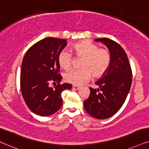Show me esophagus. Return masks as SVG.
<instances>
[{"label":"esophagus","instance_id":"obj_1","mask_svg":"<svg viewBox=\"0 0 149 149\" xmlns=\"http://www.w3.org/2000/svg\"><path fill=\"white\" fill-rule=\"evenodd\" d=\"M72 88H73V89H74V90H79L80 89V86H76V85H73V86H72Z\"/></svg>","mask_w":149,"mask_h":149}]
</instances>
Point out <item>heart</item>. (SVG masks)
Segmentation results:
<instances>
[{"label":"heart","instance_id":"heart-1","mask_svg":"<svg viewBox=\"0 0 149 149\" xmlns=\"http://www.w3.org/2000/svg\"><path fill=\"white\" fill-rule=\"evenodd\" d=\"M76 57L82 58L80 69H72L65 75L67 82L74 85H82L91 78L102 76L106 72L110 64V54L104 49H99L98 46L89 41H82L73 47ZM72 54L67 50H63L58 56V63L64 69L71 67Z\"/></svg>","mask_w":149,"mask_h":149}]
</instances>
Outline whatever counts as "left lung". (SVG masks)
I'll return each instance as SVG.
<instances>
[{
    "label": "left lung",
    "mask_w": 149,
    "mask_h": 149,
    "mask_svg": "<svg viewBox=\"0 0 149 149\" xmlns=\"http://www.w3.org/2000/svg\"><path fill=\"white\" fill-rule=\"evenodd\" d=\"M94 40L108 48L110 64L95 82L99 88H89L90 95L84 101V107L90 116L104 120L116 114L125 103L131 88L132 71L127 54L118 43L106 38Z\"/></svg>",
    "instance_id": "1"
}]
</instances>
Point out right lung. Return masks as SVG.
Masks as SVG:
<instances>
[{
	"label": "right lung",
	"mask_w": 149,
	"mask_h": 149,
	"mask_svg": "<svg viewBox=\"0 0 149 149\" xmlns=\"http://www.w3.org/2000/svg\"><path fill=\"white\" fill-rule=\"evenodd\" d=\"M67 45L65 39L46 38L30 47L22 60L20 70V89L28 108L40 116L57 112L63 105L61 93L71 89V84H60L58 56ZM50 81L58 83L54 88Z\"/></svg>",
	"instance_id": "add662e5"
}]
</instances>
